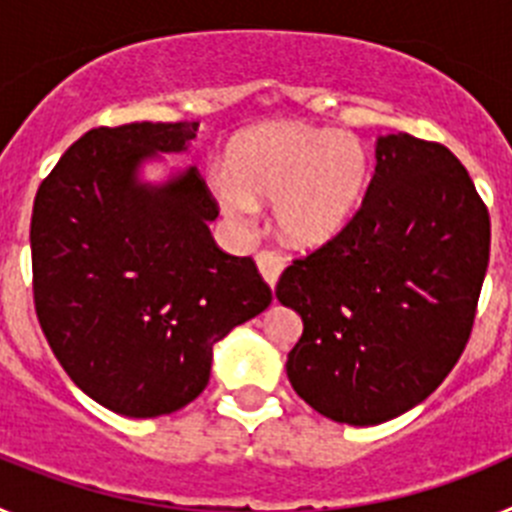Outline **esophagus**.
<instances>
[{
    "label": "esophagus",
    "mask_w": 512,
    "mask_h": 512,
    "mask_svg": "<svg viewBox=\"0 0 512 512\" xmlns=\"http://www.w3.org/2000/svg\"><path fill=\"white\" fill-rule=\"evenodd\" d=\"M256 264H259L261 277L266 279V284H269L271 289L277 287V282H279V277H282V271H284V266H287V261H284L277 251H269V248H266V251L256 253Z\"/></svg>",
    "instance_id": "obj_1"
}]
</instances>
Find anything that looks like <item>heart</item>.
Masks as SVG:
<instances>
[{"label":"heart","instance_id":"b5f03b06","mask_svg":"<svg viewBox=\"0 0 512 512\" xmlns=\"http://www.w3.org/2000/svg\"><path fill=\"white\" fill-rule=\"evenodd\" d=\"M228 174L210 187L225 215L246 223L256 202H274V225L292 246H323L359 212L372 158L356 135L302 122H266L235 135Z\"/></svg>","mask_w":512,"mask_h":512}]
</instances>
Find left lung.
Wrapping results in <instances>:
<instances>
[{
	"label": "left lung",
	"instance_id": "8db88e82",
	"mask_svg": "<svg viewBox=\"0 0 512 512\" xmlns=\"http://www.w3.org/2000/svg\"><path fill=\"white\" fill-rule=\"evenodd\" d=\"M490 261V212L441 143L377 138L354 220L284 269L277 300L302 318L287 356L297 395L325 418L377 425L449 377L472 333Z\"/></svg>",
	"mask_w": 512,
	"mask_h": 512
}]
</instances>
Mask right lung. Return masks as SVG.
<instances>
[{
    "label": "right lung",
    "instance_id": "obj_1",
    "mask_svg": "<svg viewBox=\"0 0 512 512\" xmlns=\"http://www.w3.org/2000/svg\"><path fill=\"white\" fill-rule=\"evenodd\" d=\"M200 122L94 128L35 194L38 323L71 382L112 413L158 418L210 382L212 346L271 302L251 256L220 251L197 169L138 182L156 151H187Z\"/></svg>",
    "mask_w": 512,
    "mask_h": 512
}]
</instances>
